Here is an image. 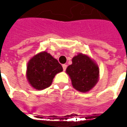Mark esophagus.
<instances>
[{"mask_svg":"<svg viewBox=\"0 0 127 127\" xmlns=\"http://www.w3.org/2000/svg\"><path fill=\"white\" fill-rule=\"evenodd\" d=\"M62 67H63L64 71H66V68H67V65H66V64H63V65H62Z\"/></svg>","mask_w":127,"mask_h":127,"instance_id":"1","label":"esophagus"}]
</instances>
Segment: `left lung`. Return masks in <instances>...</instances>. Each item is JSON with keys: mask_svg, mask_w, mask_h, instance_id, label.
Wrapping results in <instances>:
<instances>
[{"mask_svg": "<svg viewBox=\"0 0 127 127\" xmlns=\"http://www.w3.org/2000/svg\"><path fill=\"white\" fill-rule=\"evenodd\" d=\"M73 87L81 93H87L93 88L100 78L99 66L90 56L79 53L72 59V64L67 67Z\"/></svg>", "mask_w": 127, "mask_h": 127, "instance_id": "left-lung-1", "label": "left lung"}]
</instances>
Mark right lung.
Wrapping results in <instances>:
<instances>
[{
  "label": "right lung",
  "instance_id": "right-lung-1",
  "mask_svg": "<svg viewBox=\"0 0 127 127\" xmlns=\"http://www.w3.org/2000/svg\"><path fill=\"white\" fill-rule=\"evenodd\" d=\"M63 71V68L49 53L42 51L28 61L26 77L30 85L38 90L49 87L57 73Z\"/></svg>",
  "mask_w": 127,
  "mask_h": 127
}]
</instances>
